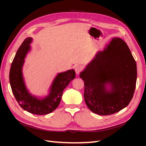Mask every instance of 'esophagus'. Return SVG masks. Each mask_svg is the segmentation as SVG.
Returning <instances> with one entry per match:
<instances>
[{
	"label": "esophagus",
	"instance_id": "1",
	"mask_svg": "<svg viewBox=\"0 0 146 146\" xmlns=\"http://www.w3.org/2000/svg\"><path fill=\"white\" fill-rule=\"evenodd\" d=\"M75 70L76 75H78V74L81 72V71L82 70V68L81 66H80V65H77V66L75 67Z\"/></svg>",
	"mask_w": 146,
	"mask_h": 146
}]
</instances>
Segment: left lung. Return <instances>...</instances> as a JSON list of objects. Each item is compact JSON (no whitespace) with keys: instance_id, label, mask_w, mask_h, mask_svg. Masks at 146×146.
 <instances>
[{"instance_id":"left-lung-1","label":"left lung","mask_w":146,"mask_h":146,"mask_svg":"<svg viewBox=\"0 0 146 146\" xmlns=\"http://www.w3.org/2000/svg\"><path fill=\"white\" fill-rule=\"evenodd\" d=\"M88 108L100 115L118 112L129 104L137 81V66L122 39L113 38L80 73Z\"/></svg>"}]
</instances>
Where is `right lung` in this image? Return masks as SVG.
Masks as SVG:
<instances>
[{"instance_id":"add662e5","label":"right lung","mask_w":146,"mask_h":146,"mask_svg":"<svg viewBox=\"0 0 146 146\" xmlns=\"http://www.w3.org/2000/svg\"><path fill=\"white\" fill-rule=\"evenodd\" d=\"M32 38H27L18 49L11 64L9 81L12 91L20 106L28 112L36 115H46L53 111L61 102L63 90L75 78L73 69L58 73L48 94L44 97L32 95L27 90L23 73V68L26 55L31 50Z\"/></svg>"}]
</instances>
